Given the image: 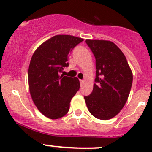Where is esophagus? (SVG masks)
I'll use <instances>...</instances> for the list:
<instances>
[{
  "label": "esophagus",
  "instance_id": "1",
  "mask_svg": "<svg viewBox=\"0 0 152 152\" xmlns=\"http://www.w3.org/2000/svg\"><path fill=\"white\" fill-rule=\"evenodd\" d=\"M84 82H85V81L84 80H82V79H81L80 80V84H81V85H82L84 84Z\"/></svg>",
  "mask_w": 152,
  "mask_h": 152
}]
</instances>
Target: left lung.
<instances>
[{"label": "left lung", "instance_id": "left-lung-1", "mask_svg": "<svg viewBox=\"0 0 152 152\" xmlns=\"http://www.w3.org/2000/svg\"><path fill=\"white\" fill-rule=\"evenodd\" d=\"M96 58V75L91 94L85 96L89 112L95 118L109 120L125 105L132 85V72L126 56L114 42L86 39Z\"/></svg>", "mask_w": 152, "mask_h": 152}]
</instances>
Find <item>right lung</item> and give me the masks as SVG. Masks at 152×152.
I'll list each match as a JSON object with an SVG mask.
<instances>
[{
	"instance_id": "right-lung-1",
	"label": "right lung",
	"mask_w": 152,
	"mask_h": 152,
	"mask_svg": "<svg viewBox=\"0 0 152 152\" xmlns=\"http://www.w3.org/2000/svg\"><path fill=\"white\" fill-rule=\"evenodd\" d=\"M83 40L71 35H56L41 44L32 55L28 73L29 91L35 106L48 118L65 116L71 99L79 90L77 78L61 73L68 66L69 53Z\"/></svg>"
}]
</instances>
